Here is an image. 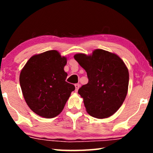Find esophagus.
<instances>
[{"mask_svg":"<svg viewBox=\"0 0 153 153\" xmlns=\"http://www.w3.org/2000/svg\"><path fill=\"white\" fill-rule=\"evenodd\" d=\"M79 86H80V85L79 84H75V87H76V92H77V90H78L79 88Z\"/></svg>","mask_w":153,"mask_h":153,"instance_id":"34e87169","label":"esophagus"}]
</instances>
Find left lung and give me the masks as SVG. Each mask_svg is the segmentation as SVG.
<instances>
[{"label":"left lung","mask_w":153,"mask_h":153,"mask_svg":"<svg viewBox=\"0 0 153 153\" xmlns=\"http://www.w3.org/2000/svg\"><path fill=\"white\" fill-rule=\"evenodd\" d=\"M74 59L86 71L88 82L78 90L88 113L98 119L113 115L122 105L129 84V72L115 54L97 49L92 55L79 53Z\"/></svg>","instance_id":"obj_1"}]
</instances>
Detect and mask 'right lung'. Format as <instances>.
Instances as JSON below:
<instances>
[{
    "label": "right lung",
    "mask_w": 153,
    "mask_h": 153,
    "mask_svg": "<svg viewBox=\"0 0 153 153\" xmlns=\"http://www.w3.org/2000/svg\"><path fill=\"white\" fill-rule=\"evenodd\" d=\"M67 58L57 51L32 56L20 73L19 83L28 107L36 114L53 118L60 114L75 90L67 82Z\"/></svg>",
    "instance_id": "1"
}]
</instances>
